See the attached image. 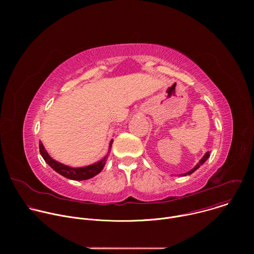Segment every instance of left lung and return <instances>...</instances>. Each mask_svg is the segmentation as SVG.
I'll return each mask as SVG.
<instances>
[{"label": "left lung", "mask_w": 254, "mask_h": 254, "mask_svg": "<svg viewBox=\"0 0 254 254\" xmlns=\"http://www.w3.org/2000/svg\"><path fill=\"white\" fill-rule=\"evenodd\" d=\"M209 157H210V153L208 152V153H206V154H205V156H204V157L201 159V161H200V162H199V163H198V164L195 166V168H194V169H192L191 171H189L188 173H186V174H185V176H187V175H190V174H192L194 171H196V170H197V169H198L200 166H202V165H203V164H204V163L207 161V159H208Z\"/></svg>", "instance_id": "left-lung-1"}]
</instances>
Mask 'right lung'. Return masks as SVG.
<instances>
[{
  "label": "right lung",
  "mask_w": 254,
  "mask_h": 254,
  "mask_svg": "<svg viewBox=\"0 0 254 254\" xmlns=\"http://www.w3.org/2000/svg\"><path fill=\"white\" fill-rule=\"evenodd\" d=\"M113 140L111 141V146L112 147ZM39 149H40V154L43 157V159L45 160V162L54 170L56 171L58 174L62 175L65 178L71 179V180H77V181H82V180H87L90 179L94 176H96L98 173H100V171L103 169L104 165H105V161H106V157L104 159H102L101 161L87 166V167H83V168H71L65 165H62L56 161H54L46 152V150L44 149L42 142H39Z\"/></svg>",
  "instance_id": "obj_1"
}]
</instances>
